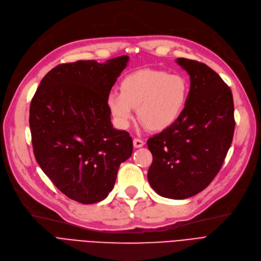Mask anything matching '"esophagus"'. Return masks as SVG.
Segmentation results:
<instances>
[{
  "label": "esophagus",
  "instance_id": "34e87169",
  "mask_svg": "<svg viewBox=\"0 0 261 261\" xmlns=\"http://www.w3.org/2000/svg\"><path fill=\"white\" fill-rule=\"evenodd\" d=\"M133 143H134V147L135 148H141V147H143V144H144L143 140L139 139V138H135Z\"/></svg>",
  "mask_w": 261,
  "mask_h": 261
}]
</instances>
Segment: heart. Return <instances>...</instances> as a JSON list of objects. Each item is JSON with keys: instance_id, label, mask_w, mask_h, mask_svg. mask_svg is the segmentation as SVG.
Instances as JSON below:
<instances>
[{"instance_id": "b5f03b06", "label": "heart", "mask_w": 261, "mask_h": 261, "mask_svg": "<svg viewBox=\"0 0 261 261\" xmlns=\"http://www.w3.org/2000/svg\"><path fill=\"white\" fill-rule=\"evenodd\" d=\"M189 82L179 74L140 69L126 75L120 92H111L107 106L121 128H127L137 108L139 120L151 130H163L179 119L189 96Z\"/></svg>"}]
</instances>
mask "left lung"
<instances>
[{"label":"left lung","instance_id":"left-lung-1","mask_svg":"<svg viewBox=\"0 0 261 261\" xmlns=\"http://www.w3.org/2000/svg\"><path fill=\"white\" fill-rule=\"evenodd\" d=\"M191 79L179 119L148 140L153 162L148 180L160 196L186 199L203 191L222 168L233 132L230 88L198 61L176 59Z\"/></svg>","mask_w":261,"mask_h":261}]
</instances>
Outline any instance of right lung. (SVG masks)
Segmentation results:
<instances>
[{
	"label": "right lung",
	"instance_id": "1",
	"mask_svg": "<svg viewBox=\"0 0 261 261\" xmlns=\"http://www.w3.org/2000/svg\"><path fill=\"white\" fill-rule=\"evenodd\" d=\"M128 59L60 64L40 81L31 101L36 162L52 183L77 202L105 199L121 163L133 153L132 137L113 128L107 106L111 88Z\"/></svg>",
	"mask_w": 261,
	"mask_h": 261
}]
</instances>
